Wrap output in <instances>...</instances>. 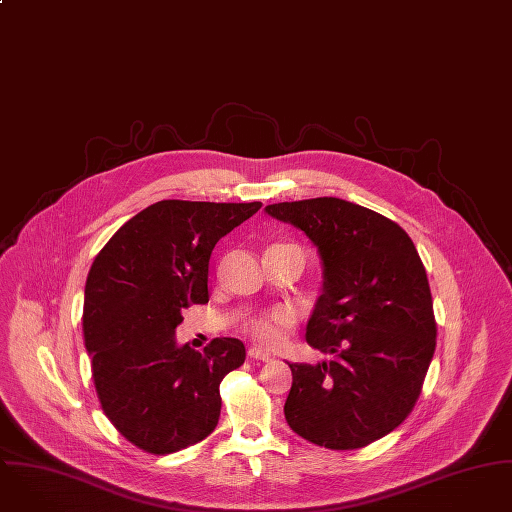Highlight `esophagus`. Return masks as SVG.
Returning a JSON list of instances; mask_svg holds the SVG:
<instances>
[{
	"mask_svg": "<svg viewBox=\"0 0 512 512\" xmlns=\"http://www.w3.org/2000/svg\"><path fill=\"white\" fill-rule=\"evenodd\" d=\"M247 356L253 358V360H261V362H269L271 360V354L267 350H263V348H257V346H251Z\"/></svg>",
	"mask_w": 512,
	"mask_h": 512,
	"instance_id": "obj_1",
	"label": "esophagus"
}]
</instances>
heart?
<instances>
[{"mask_svg":"<svg viewBox=\"0 0 512 512\" xmlns=\"http://www.w3.org/2000/svg\"><path fill=\"white\" fill-rule=\"evenodd\" d=\"M295 322H297V312L293 308L275 307L247 318L243 324V330L259 344L279 346L285 342Z\"/></svg>","mask_w":512,"mask_h":512,"instance_id":"1","label":"heart"}]
</instances>
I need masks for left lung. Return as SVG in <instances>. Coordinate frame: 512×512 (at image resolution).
Instances as JSON below:
<instances>
[{
	"instance_id": "8db88e82",
	"label": "left lung",
	"mask_w": 512,
	"mask_h": 512,
	"mask_svg": "<svg viewBox=\"0 0 512 512\" xmlns=\"http://www.w3.org/2000/svg\"><path fill=\"white\" fill-rule=\"evenodd\" d=\"M265 211L305 231L324 267L307 342L332 360L289 364L287 423L326 449L366 447L411 413L435 352L425 267L408 233L368 207L314 198Z\"/></svg>"
}]
</instances>
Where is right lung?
Listing matches in <instances>:
<instances>
[{"label": "right lung", "instance_id": "1", "mask_svg": "<svg viewBox=\"0 0 512 512\" xmlns=\"http://www.w3.org/2000/svg\"><path fill=\"white\" fill-rule=\"evenodd\" d=\"M261 205L162 200L128 219L93 261L83 334L97 396L146 453L186 449L219 421V384L245 362L243 342L213 338L198 352L174 334L184 308L209 301L215 243Z\"/></svg>", "mask_w": 512, "mask_h": 512}]
</instances>
